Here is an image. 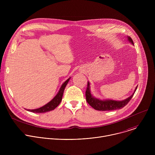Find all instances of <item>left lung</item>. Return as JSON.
<instances>
[{
	"mask_svg": "<svg viewBox=\"0 0 155 155\" xmlns=\"http://www.w3.org/2000/svg\"><path fill=\"white\" fill-rule=\"evenodd\" d=\"M127 38H128V40H129V41H130L132 43V45H133L134 42L132 41V38L129 37H128ZM137 86L136 87L134 93L130 96H129L128 98L126 99L124 101H112V100L101 101V100L94 98L91 95L90 93V83L87 82L86 90L85 93L86 99L87 102L93 108L97 110H99V111H110V110L121 109L123 107H124L125 105H126L128 104V102L130 101L132 97H133L137 90Z\"/></svg>",
	"mask_w": 155,
	"mask_h": 155,
	"instance_id": "left-lung-1",
	"label": "left lung"
}]
</instances>
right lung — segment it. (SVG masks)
I'll return each mask as SVG.
<instances>
[{
  "label": "right lung",
  "mask_w": 155,
  "mask_h": 155,
  "mask_svg": "<svg viewBox=\"0 0 155 155\" xmlns=\"http://www.w3.org/2000/svg\"><path fill=\"white\" fill-rule=\"evenodd\" d=\"M69 80H70V78L66 80L62 84V86L60 88V90H59L58 93L57 94V95L50 102H48L45 105H44V106H43V107H41L39 108H37V109H34V110H28V111H29V112H33V113L41 114V113H45V112H47L51 111V110H53L55 108H56L62 101V98L64 89H65L66 85H67V84L68 83Z\"/></svg>",
  "instance_id": "obj_1"
}]
</instances>
